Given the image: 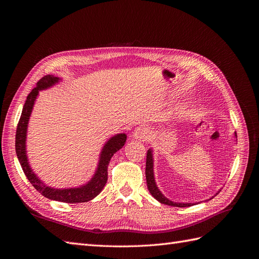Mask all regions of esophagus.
Segmentation results:
<instances>
[{
  "label": "esophagus",
  "mask_w": 259,
  "mask_h": 259,
  "mask_svg": "<svg viewBox=\"0 0 259 259\" xmlns=\"http://www.w3.org/2000/svg\"><path fill=\"white\" fill-rule=\"evenodd\" d=\"M132 137L136 140H143V142H145V140L150 138V132L145 126H137L133 132Z\"/></svg>",
  "instance_id": "1"
}]
</instances>
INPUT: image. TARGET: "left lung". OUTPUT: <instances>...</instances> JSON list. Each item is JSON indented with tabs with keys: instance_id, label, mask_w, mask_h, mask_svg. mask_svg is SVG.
Listing matches in <instances>:
<instances>
[{
	"instance_id": "left-lung-1",
	"label": "left lung",
	"mask_w": 259,
	"mask_h": 259,
	"mask_svg": "<svg viewBox=\"0 0 259 259\" xmlns=\"http://www.w3.org/2000/svg\"><path fill=\"white\" fill-rule=\"evenodd\" d=\"M237 136V133H236ZM146 180H147V187L148 190L150 191L152 197L158 200L162 204H166L169 206H176V207H188V206H192L195 203H176L168 200L167 198L164 197L162 192L158 189L156 187L155 180H154V175H153V158H152V150L149 149L147 152V160H146Z\"/></svg>"
}]
</instances>
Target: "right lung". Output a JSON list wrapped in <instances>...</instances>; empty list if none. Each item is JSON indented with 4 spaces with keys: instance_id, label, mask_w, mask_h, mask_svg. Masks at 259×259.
<instances>
[{
    "instance_id": "right-lung-1",
    "label": "right lung",
    "mask_w": 259,
    "mask_h": 259,
    "mask_svg": "<svg viewBox=\"0 0 259 259\" xmlns=\"http://www.w3.org/2000/svg\"><path fill=\"white\" fill-rule=\"evenodd\" d=\"M58 81L59 79L57 76H54L51 74L45 75L36 83V88L31 91L28 95L26 103L23 105L22 112L16 130V144H15V147H16L17 158L19 160L23 173L27 176L31 185H32L42 195H44L45 198L66 203L88 202L97 197L100 191L103 190V188L105 187L108 180L109 162H110L112 155L116 151H119L124 146L125 142H126V135L117 134L111 137L105 144L103 151H101L100 154L98 167L95 171V175L93 176V178L86 185L77 188H69V189H54V188L48 187L45 184H43L41 180L36 177V175L33 173L29 165L28 158L26 154L27 127L34 101L36 99V96L38 95V91L49 89L52 85L56 84Z\"/></svg>"
}]
</instances>
